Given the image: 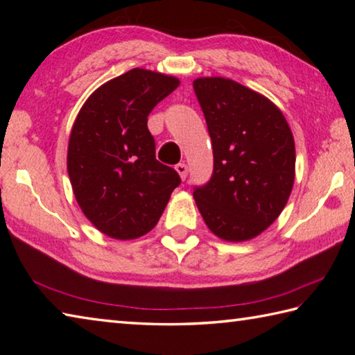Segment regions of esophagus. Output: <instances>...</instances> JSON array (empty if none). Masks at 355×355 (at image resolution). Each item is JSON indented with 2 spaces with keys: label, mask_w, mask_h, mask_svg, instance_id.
Instances as JSON below:
<instances>
[{
  "label": "esophagus",
  "mask_w": 355,
  "mask_h": 355,
  "mask_svg": "<svg viewBox=\"0 0 355 355\" xmlns=\"http://www.w3.org/2000/svg\"><path fill=\"white\" fill-rule=\"evenodd\" d=\"M175 171L178 172V175L182 177L183 180H184L186 177H188V166H186L184 163H180V164H177V166H175Z\"/></svg>",
  "instance_id": "obj_1"
}]
</instances>
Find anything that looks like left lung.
<instances>
[{
  "label": "left lung",
  "instance_id": "8db88e82",
  "mask_svg": "<svg viewBox=\"0 0 355 355\" xmlns=\"http://www.w3.org/2000/svg\"><path fill=\"white\" fill-rule=\"evenodd\" d=\"M213 144L209 182L194 188L203 220L216 236L241 243L279 218L294 184L296 148L271 100L228 78L192 83Z\"/></svg>",
  "mask_w": 355,
  "mask_h": 355
}]
</instances>
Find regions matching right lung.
<instances>
[{
    "label": "right lung",
    "instance_id": "add662e5",
    "mask_svg": "<svg viewBox=\"0 0 355 355\" xmlns=\"http://www.w3.org/2000/svg\"><path fill=\"white\" fill-rule=\"evenodd\" d=\"M180 86L175 76L133 69L100 86L71 128L67 171L86 218L114 239H136L158 224L178 173L155 156L153 107Z\"/></svg>",
    "mask_w": 355,
    "mask_h": 355
}]
</instances>
